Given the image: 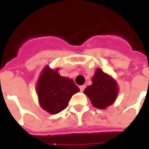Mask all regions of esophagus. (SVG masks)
I'll use <instances>...</instances> for the list:
<instances>
[{"mask_svg":"<svg viewBox=\"0 0 149 149\" xmlns=\"http://www.w3.org/2000/svg\"><path fill=\"white\" fill-rule=\"evenodd\" d=\"M85 88H86V85H84H84L80 86V91H83L84 90V89H85Z\"/></svg>","mask_w":149,"mask_h":149,"instance_id":"esophagus-1","label":"esophagus"}]
</instances>
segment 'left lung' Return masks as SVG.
<instances>
[{
    "instance_id": "1",
    "label": "left lung",
    "mask_w": 149,
    "mask_h": 149,
    "mask_svg": "<svg viewBox=\"0 0 149 149\" xmlns=\"http://www.w3.org/2000/svg\"><path fill=\"white\" fill-rule=\"evenodd\" d=\"M84 92L88 96L95 107L105 109L116 100L118 86L110 76L97 69L92 77V84L88 86Z\"/></svg>"
}]
</instances>
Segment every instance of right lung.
I'll return each instance as SVG.
<instances>
[{
	"instance_id": "add662e5",
	"label": "right lung",
	"mask_w": 149,
	"mask_h": 149,
	"mask_svg": "<svg viewBox=\"0 0 149 149\" xmlns=\"http://www.w3.org/2000/svg\"><path fill=\"white\" fill-rule=\"evenodd\" d=\"M80 91L74 81L46 67L37 82V92L41 107L50 114H58L67 107L72 96Z\"/></svg>"
}]
</instances>
